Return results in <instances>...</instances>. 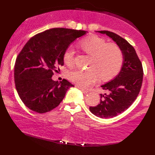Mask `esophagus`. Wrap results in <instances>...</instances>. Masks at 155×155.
<instances>
[{"label": "esophagus", "instance_id": "1", "mask_svg": "<svg viewBox=\"0 0 155 155\" xmlns=\"http://www.w3.org/2000/svg\"><path fill=\"white\" fill-rule=\"evenodd\" d=\"M76 87H77L78 88H79L80 91H82L83 93H88V90H86V89H84V88H82V87H80V86H76Z\"/></svg>", "mask_w": 155, "mask_h": 155}]
</instances>
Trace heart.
Listing matches in <instances>:
<instances>
[{"label":"heart","mask_w":155,"mask_h":155,"mask_svg":"<svg viewBox=\"0 0 155 155\" xmlns=\"http://www.w3.org/2000/svg\"><path fill=\"white\" fill-rule=\"evenodd\" d=\"M79 48L91 57L90 70H75L70 72L68 78L80 87L86 88L99 81L104 82L114 78L123 67L124 56L120 46L115 43H107L103 38L93 35L80 42ZM64 63L69 67L73 64V51L68 48L62 56Z\"/></svg>","instance_id":"b5f03b06"}]
</instances>
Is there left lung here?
Returning <instances> with one entry per match:
<instances>
[{
	"mask_svg": "<svg viewBox=\"0 0 155 155\" xmlns=\"http://www.w3.org/2000/svg\"><path fill=\"white\" fill-rule=\"evenodd\" d=\"M105 34L120 46L124 61L120 73L114 79L101 86L106 91L100 94L101 101L96 106L90 107L97 117L110 118L128 109L140 93L143 81V68L134 48L123 37L108 31H97Z\"/></svg>",
	"mask_w": 155,
	"mask_h": 155,
	"instance_id": "8db88e82",
	"label": "left lung"
}]
</instances>
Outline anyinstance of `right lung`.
Listing matches in <instances>:
<instances>
[{"instance_id":"right-lung-1","label":"right lung","mask_w":155,"mask_h":155,"mask_svg":"<svg viewBox=\"0 0 155 155\" xmlns=\"http://www.w3.org/2000/svg\"><path fill=\"white\" fill-rule=\"evenodd\" d=\"M86 31L54 28L35 35L28 40L16 58L15 88L21 101L30 110L43 114L61 104L72 84L63 79H51L54 72L63 65L64 51Z\"/></svg>"}]
</instances>
